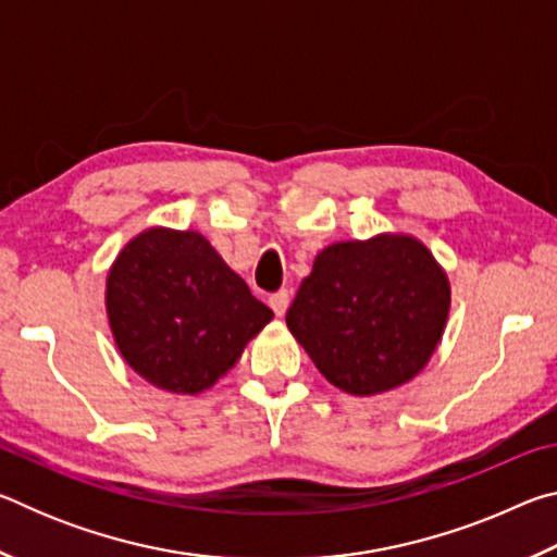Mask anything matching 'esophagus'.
<instances>
[{"mask_svg":"<svg viewBox=\"0 0 557 557\" xmlns=\"http://www.w3.org/2000/svg\"><path fill=\"white\" fill-rule=\"evenodd\" d=\"M270 307H272V312H275L277 317L285 314L287 307H289V292L287 289H280V292H275V295H270Z\"/></svg>","mask_w":557,"mask_h":557,"instance_id":"1","label":"esophagus"}]
</instances>
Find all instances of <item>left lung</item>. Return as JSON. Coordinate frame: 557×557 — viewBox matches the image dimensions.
<instances>
[{
  "label": "left lung",
  "mask_w": 557,
  "mask_h": 557,
  "mask_svg": "<svg viewBox=\"0 0 557 557\" xmlns=\"http://www.w3.org/2000/svg\"><path fill=\"white\" fill-rule=\"evenodd\" d=\"M449 305L447 272L428 245L379 233L319 252L287 309V329L338 391L379 395L425 369Z\"/></svg>",
  "instance_id": "8db88e82"
}]
</instances>
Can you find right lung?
I'll return each mask as SVG.
<instances>
[{
  "instance_id": "1",
  "label": "right lung",
  "mask_w": 557,
  "mask_h": 557,
  "mask_svg": "<svg viewBox=\"0 0 557 557\" xmlns=\"http://www.w3.org/2000/svg\"><path fill=\"white\" fill-rule=\"evenodd\" d=\"M106 312L129 369L154 388L182 395L223 379L272 319L201 233L164 225L135 235L117 252Z\"/></svg>"
}]
</instances>
